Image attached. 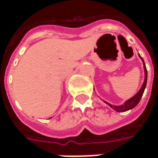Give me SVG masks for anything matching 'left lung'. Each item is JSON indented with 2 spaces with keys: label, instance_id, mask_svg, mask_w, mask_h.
Listing matches in <instances>:
<instances>
[{
  "label": "left lung",
  "instance_id": "left-lung-1",
  "mask_svg": "<svg viewBox=\"0 0 158 158\" xmlns=\"http://www.w3.org/2000/svg\"><path fill=\"white\" fill-rule=\"evenodd\" d=\"M139 56L140 57V59L142 60L143 62V67H144V72H145V79H144V82H143V85L141 86V88L139 89V90L138 92L136 93L135 96L131 97L130 99L127 100L125 102L122 104V105H120V106H115V105H112V104H110L107 102H105L104 101V102L107 104L110 107H112L113 110H115L116 112L118 113H123V112H126V111H129L130 109H133L134 107H135L137 106V104L139 102V101L141 99V97L143 96V93H144V90L146 89V82H147V71H146V65H145V62H144V60L143 58L139 55Z\"/></svg>",
  "mask_w": 158,
  "mask_h": 158
}]
</instances>
